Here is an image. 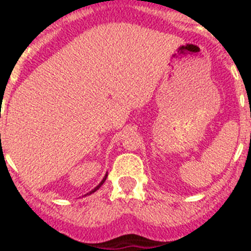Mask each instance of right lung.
<instances>
[{
    "label": "right lung",
    "instance_id": "add662e5",
    "mask_svg": "<svg viewBox=\"0 0 251 251\" xmlns=\"http://www.w3.org/2000/svg\"><path fill=\"white\" fill-rule=\"evenodd\" d=\"M106 176H108V175H105V177H104V178H103V181H101V182H100V183H99V185H98V186H97V187H95V188H94V190H92V191H90V194H92V192H95V191H97V190H98V188H99V187H100V186H101V185H103V183H104V181H105V179H106Z\"/></svg>",
    "mask_w": 251,
    "mask_h": 251
}]
</instances>
